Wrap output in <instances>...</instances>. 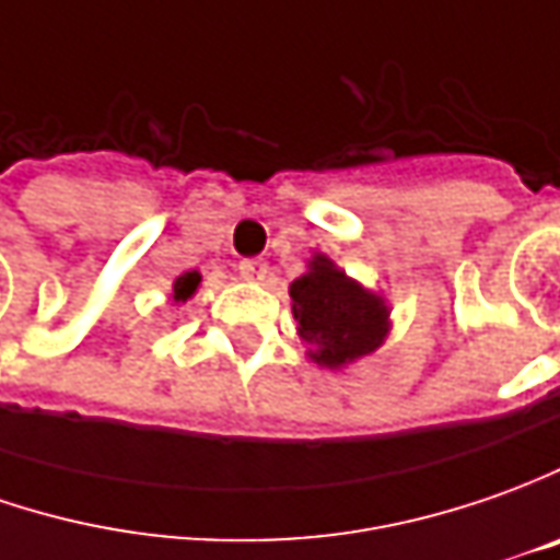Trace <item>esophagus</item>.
<instances>
[{"label":"esophagus","instance_id":"esophagus-1","mask_svg":"<svg viewBox=\"0 0 560 560\" xmlns=\"http://www.w3.org/2000/svg\"><path fill=\"white\" fill-rule=\"evenodd\" d=\"M238 272H242L244 281H262L266 272H269V266H266V260H242L238 262Z\"/></svg>","mask_w":560,"mask_h":560}]
</instances>
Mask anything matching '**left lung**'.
Masks as SVG:
<instances>
[{"label":"left lung","mask_w":560,"mask_h":560,"mask_svg":"<svg viewBox=\"0 0 560 560\" xmlns=\"http://www.w3.org/2000/svg\"><path fill=\"white\" fill-rule=\"evenodd\" d=\"M288 294L298 335L310 343V359L325 369H343L375 353L390 331V306L384 298L365 291L325 254L310 260Z\"/></svg>","instance_id":"1"}]
</instances>
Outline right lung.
Segmentation results:
<instances>
[{
    "label": "right lung",
    "mask_w": 560,
    "mask_h": 560,
    "mask_svg": "<svg viewBox=\"0 0 560 560\" xmlns=\"http://www.w3.org/2000/svg\"><path fill=\"white\" fill-rule=\"evenodd\" d=\"M198 284H201V272H195V269H191V272H183L179 279L173 281V300H176V303H185V300L198 291Z\"/></svg>",
    "instance_id": "right-lung-1"
}]
</instances>
